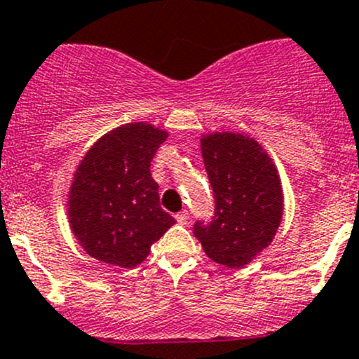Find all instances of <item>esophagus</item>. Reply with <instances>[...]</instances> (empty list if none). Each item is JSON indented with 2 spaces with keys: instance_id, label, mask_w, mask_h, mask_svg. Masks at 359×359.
<instances>
[{
  "instance_id": "obj_1",
  "label": "esophagus",
  "mask_w": 359,
  "mask_h": 359,
  "mask_svg": "<svg viewBox=\"0 0 359 359\" xmlns=\"http://www.w3.org/2000/svg\"><path fill=\"white\" fill-rule=\"evenodd\" d=\"M175 219H177V222L182 224V226H184V224H187V219H189V213H187L186 210H182V212L177 213Z\"/></svg>"
}]
</instances>
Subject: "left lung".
<instances>
[{
    "mask_svg": "<svg viewBox=\"0 0 359 359\" xmlns=\"http://www.w3.org/2000/svg\"><path fill=\"white\" fill-rule=\"evenodd\" d=\"M201 154L215 198L212 222H196L194 236L213 262L238 269L271 245L283 217L278 168L245 133L201 137Z\"/></svg>",
    "mask_w": 359,
    "mask_h": 359,
    "instance_id": "obj_1",
    "label": "left lung"
}]
</instances>
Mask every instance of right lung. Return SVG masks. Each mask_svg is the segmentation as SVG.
<instances>
[{"instance_id": "obj_1", "label": "right lung", "mask_w": 359, "mask_h": 359, "mask_svg": "<svg viewBox=\"0 0 359 359\" xmlns=\"http://www.w3.org/2000/svg\"><path fill=\"white\" fill-rule=\"evenodd\" d=\"M168 139L146 121L126 123L100 137L76 166L67 217L88 255L119 267H135L151 245L175 224L159 206L151 161Z\"/></svg>"}]
</instances>
